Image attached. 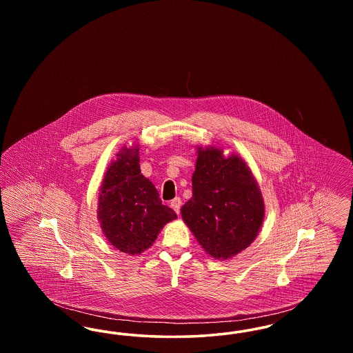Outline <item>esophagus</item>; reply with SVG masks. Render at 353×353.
I'll return each instance as SVG.
<instances>
[{
	"instance_id": "1",
	"label": "esophagus",
	"mask_w": 353,
	"mask_h": 353,
	"mask_svg": "<svg viewBox=\"0 0 353 353\" xmlns=\"http://www.w3.org/2000/svg\"><path fill=\"white\" fill-rule=\"evenodd\" d=\"M170 206L173 208V210L179 214L180 213V209H181V199L180 197H176L170 201Z\"/></svg>"
}]
</instances>
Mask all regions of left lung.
Here are the masks:
<instances>
[{
	"label": "left lung",
	"mask_w": 353,
	"mask_h": 353,
	"mask_svg": "<svg viewBox=\"0 0 353 353\" xmlns=\"http://www.w3.org/2000/svg\"><path fill=\"white\" fill-rule=\"evenodd\" d=\"M193 196L181 216L203 250L230 258L246 249L259 232L265 203L246 163L225 159L217 148L199 150L192 177Z\"/></svg>",
	"instance_id": "left-lung-1"
}]
</instances>
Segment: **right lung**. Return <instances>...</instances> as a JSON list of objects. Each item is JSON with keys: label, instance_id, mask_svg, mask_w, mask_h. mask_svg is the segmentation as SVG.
Wrapping results in <instances>:
<instances>
[{"label": "right lung", "instance_id": "1", "mask_svg": "<svg viewBox=\"0 0 353 353\" xmlns=\"http://www.w3.org/2000/svg\"><path fill=\"white\" fill-rule=\"evenodd\" d=\"M117 156L101 184L98 219L110 243L134 255L147 250L177 214L161 203L154 185L141 174L137 147H124Z\"/></svg>", "mask_w": 353, "mask_h": 353}]
</instances>
